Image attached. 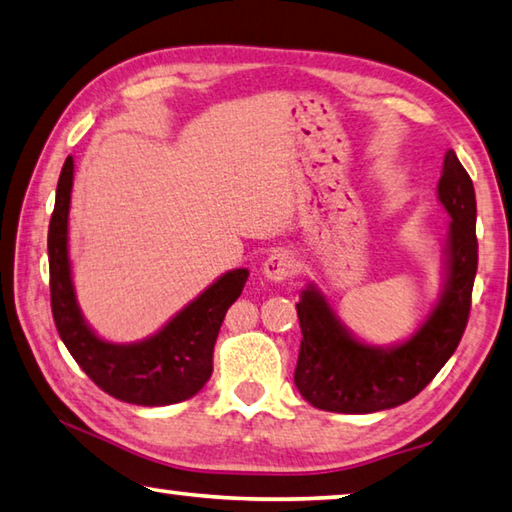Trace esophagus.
Here are the masks:
<instances>
[{"mask_svg": "<svg viewBox=\"0 0 512 512\" xmlns=\"http://www.w3.org/2000/svg\"><path fill=\"white\" fill-rule=\"evenodd\" d=\"M297 271V262L293 253L288 250H273L264 262V275L271 282H286L288 277H293Z\"/></svg>", "mask_w": 512, "mask_h": 512, "instance_id": "obj_1", "label": "esophagus"}]
</instances>
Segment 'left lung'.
Instances as JSON below:
<instances>
[{
	"instance_id": "left-lung-1",
	"label": "left lung",
	"mask_w": 512,
	"mask_h": 512,
	"mask_svg": "<svg viewBox=\"0 0 512 512\" xmlns=\"http://www.w3.org/2000/svg\"><path fill=\"white\" fill-rule=\"evenodd\" d=\"M439 199L452 219L445 246V284L421 329L398 347H371L351 336L315 286L297 302L302 342L295 385L318 410L369 414L403 405L423 392L457 351L466 331L477 275V199L457 154L443 159Z\"/></svg>"
}]
</instances>
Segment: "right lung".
<instances>
[{"instance_id":"obj_1","label":"right lung","mask_w":512,"mask_h":512,"mask_svg":"<svg viewBox=\"0 0 512 512\" xmlns=\"http://www.w3.org/2000/svg\"><path fill=\"white\" fill-rule=\"evenodd\" d=\"M73 159L62 165L49 224L51 311L64 347L94 383L118 401L161 407L188 401L208 383L212 351L230 304L244 291L246 268H235L208 286L156 336L114 345L89 329L76 302L69 264V203Z\"/></svg>"}]
</instances>
